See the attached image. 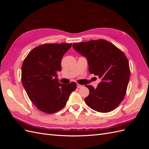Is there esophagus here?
I'll return each instance as SVG.
<instances>
[{
    "label": "esophagus",
    "instance_id": "1",
    "mask_svg": "<svg viewBox=\"0 0 149 149\" xmlns=\"http://www.w3.org/2000/svg\"><path fill=\"white\" fill-rule=\"evenodd\" d=\"M83 85H81V84H77V88H83Z\"/></svg>",
    "mask_w": 149,
    "mask_h": 149
}]
</instances>
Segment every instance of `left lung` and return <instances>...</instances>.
Segmentation results:
<instances>
[{"instance_id": "1", "label": "left lung", "mask_w": 149, "mask_h": 149, "mask_svg": "<svg viewBox=\"0 0 149 149\" xmlns=\"http://www.w3.org/2000/svg\"><path fill=\"white\" fill-rule=\"evenodd\" d=\"M73 48L87 58L89 71L97 75L101 81L89 90L86 104L100 112H109L124 100L130 78V68L123 52L104 39L73 43Z\"/></svg>"}]
</instances>
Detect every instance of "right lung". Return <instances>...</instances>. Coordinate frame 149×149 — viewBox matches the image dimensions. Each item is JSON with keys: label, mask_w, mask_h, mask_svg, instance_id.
Returning a JSON list of instances; mask_svg holds the SVG:
<instances>
[{"label": "right lung", "mask_w": 149, "mask_h": 149, "mask_svg": "<svg viewBox=\"0 0 149 149\" xmlns=\"http://www.w3.org/2000/svg\"><path fill=\"white\" fill-rule=\"evenodd\" d=\"M72 43H45L34 48L22 66V82L33 104L45 113L53 114L66 104L76 83L58 81L63 56Z\"/></svg>", "instance_id": "1"}]
</instances>
